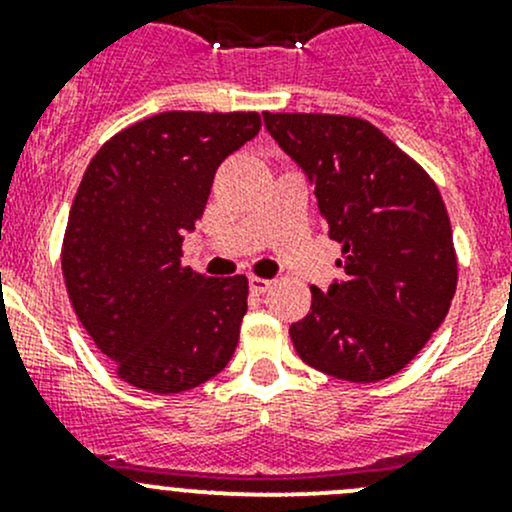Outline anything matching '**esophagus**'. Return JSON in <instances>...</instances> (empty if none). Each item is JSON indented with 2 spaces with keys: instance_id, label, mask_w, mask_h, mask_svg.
Wrapping results in <instances>:
<instances>
[{
  "instance_id": "obj_1",
  "label": "esophagus",
  "mask_w": 512,
  "mask_h": 512,
  "mask_svg": "<svg viewBox=\"0 0 512 512\" xmlns=\"http://www.w3.org/2000/svg\"><path fill=\"white\" fill-rule=\"evenodd\" d=\"M270 287H272V282L265 280V277H255V275L250 277V289L255 294H265Z\"/></svg>"
}]
</instances>
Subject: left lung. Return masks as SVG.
<instances>
[{
    "mask_svg": "<svg viewBox=\"0 0 512 512\" xmlns=\"http://www.w3.org/2000/svg\"><path fill=\"white\" fill-rule=\"evenodd\" d=\"M265 126L314 183L342 282L312 287L289 327L299 359L352 384L399 374L446 319L458 285L438 185L389 136L356 116L270 113Z\"/></svg>",
    "mask_w": 512,
    "mask_h": 512,
    "instance_id": "1",
    "label": "left lung"
}]
</instances>
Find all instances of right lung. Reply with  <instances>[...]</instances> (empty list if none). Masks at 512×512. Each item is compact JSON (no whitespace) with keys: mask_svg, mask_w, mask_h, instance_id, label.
Returning <instances> with one entry per match:
<instances>
[{"mask_svg":"<svg viewBox=\"0 0 512 512\" xmlns=\"http://www.w3.org/2000/svg\"><path fill=\"white\" fill-rule=\"evenodd\" d=\"M257 111H165L133 123L91 158L66 223L61 272L76 317L151 394H180L232 359L247 277H205L180 262L220 163L257 136Z\"/></svg>","mask_w":512,"mask_h":512,"instance_id":"right-lung-1","label":"right lung"}]
</instances>
